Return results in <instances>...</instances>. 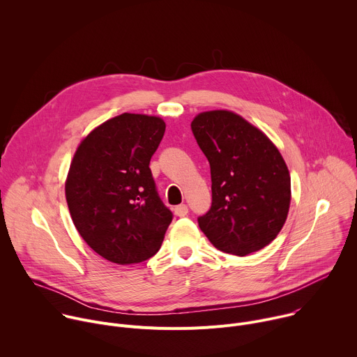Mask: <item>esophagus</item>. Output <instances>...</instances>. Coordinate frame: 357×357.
<instances>
[{
	"instance_id": "1",
	"label": "esophagus",
	"mask_w": 357,
	"mask_h": 357,
	"mask_svg": "<svg viewBox=\"0 0 357 357\" xmlns=\"http://www.w3.org/2000/svg\"><path fill=\"white\" fill-rule=\"evenodd\" d=\"M188 212H189V209H188V206L185 205V203H182V205H178V206L175 208V215L179 216V218L186 216Z\"/></svg>"
}]
</instances>
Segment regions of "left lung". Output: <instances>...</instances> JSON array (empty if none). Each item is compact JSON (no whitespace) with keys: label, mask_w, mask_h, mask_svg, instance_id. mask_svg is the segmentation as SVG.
<instances>
[{"label":"left lung","mask_w":357,"mask_h":357,"mask_svg":"<svg viewBox=\"0 0 357 357\" xmlns=\"http://www.w3.org/2000/svg\"><path fill=\"white\" fill-rule=\"evenodd\" d=\"M193 135L211 164L212 206L197 219L220 251L244 257L270 244L291 205V176L274 142L229 110L199 113Z\"/></svg>","instance_id":"1"}]
</instances>
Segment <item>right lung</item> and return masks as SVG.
Masks as SVG:
<instances>
[{
	"mask_svg": "<svg viewBox=\"0 0 357 357\" xmlns=\"http://www.w3.org/2000/svg\"><path fill=\"white\" fill-rule=\"evenodd\" d=\"M164 132L161 117L123 113L91 130L75 152L68 208L83 240L112 263L154 256L172 222L149 169Z\"/></svg>",
	"mask_w": 357,
	"mask_h": 357,
	"instance_id": "right-lung-1",
	"label": "right lung"
}]
</instances>
